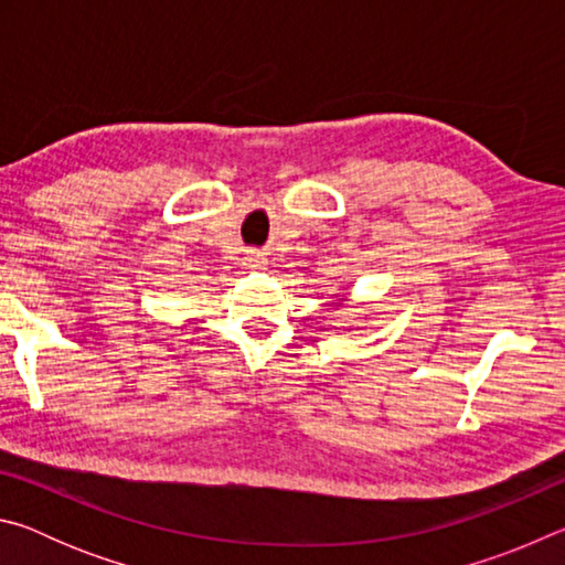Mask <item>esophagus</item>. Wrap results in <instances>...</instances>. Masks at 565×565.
I'll return each instance as SVG.
<instances>
[{
	"label": "esophagus",
	"instance_id": "obj_1",
	"mask_svg": "<svg viewBox=\"0 0 565 565\" xmlns=\"http://www.w3.org/2000/svg\"><path fill=\"white\" fill-rule=\"evenodd\" d=\"M246 264L252 266V269H262V266H264L266 262H264L262 254H248V256H246Z\"/></svg>",
	"mask_w": 565,
	"mask_h": 565
}]
</instances>
